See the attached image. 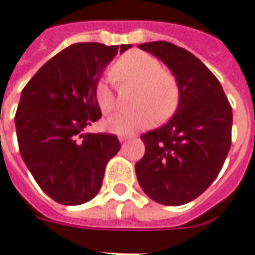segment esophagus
Returning <instances> with one entry per match:
<instances>
[{
  "label": "esophagus",
  "instance_id": "obj_1",
  "mask_svg": "<svg viewBox=\"0 0 255 255\" xmlns=\"http://www.w3.org/2000/svg\"><path fill=\"white\" fill-rule=\"evenodd\" d=\"M118 140L121 142H125V141H128V140H129V137H128V136H119Z\"/></svg>",
  "mask_w": 255,
  "mask_h": 255
}]
</instances>
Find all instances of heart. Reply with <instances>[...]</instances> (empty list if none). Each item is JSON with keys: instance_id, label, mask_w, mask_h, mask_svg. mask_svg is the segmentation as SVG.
I'll list each match as a JSON object with an SVG mask.
<instances>
[{"instance_id": "b5f03b06", "label": "heart", "mask_w": 255, "mask_h": 255, "mask_svg": "<svg viewBox=\"0 0 255 255\" xmlns=\"http://www.w3.org/2000/svg\"><path fill=\"white\" fill-rule=\"evenodd\" d=\"M111 74L118 82L140 84L137 106L141 107L110 117L104 122L108 131L122 136L133 134L149 128L156 117L163 121L176 111L180 96L177 81L171 74L163 71L159 60L153 56L140 50L129 52L117 60ZM95 99L103 114L111 113L117 104L113 86L107 81L97 82Z\"/></svg>"}]
</instances>
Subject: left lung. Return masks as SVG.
I'll return each mask as SVG.
<instances>
[{
	"mask_svg": "<svg viewBox=\"0 0 255 255\" xmlns=\"http://www.w3.org/2000/svg\"><path fill=\"white\" fill-rule=\"evenodd\" d=\"M138 48L169 67L180 96L170 121L141 136L145 153L136 163L137 180L160 205H185L203 194L223 167L232 108L214 74L191 52L166 41Z\"/></svg>",
	"mask_w": 255,
	"mask_h": 255,
	"instance_id": "1",
	"label": "left lung"
}]
</instances>
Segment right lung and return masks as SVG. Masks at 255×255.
<instances>
[{"instance_id":"obj_1","label":"right lung","mask_w":255,"mask_h":255,"mask_svg":"<svg viewBox=\"0 0 255 255\" xmlns=\"http://www.w3.org/2000/svg\"><path fill=\"white\" fill-rule=\"evenodd\" d=\"M130 46L71 45L46 61L21 90L15 115L21 158L57 203L77 206L93 199L108 160L121 148L115 134L84 130L102 117L95 88L104 68Z\"/></svg>"}]
</instances>
